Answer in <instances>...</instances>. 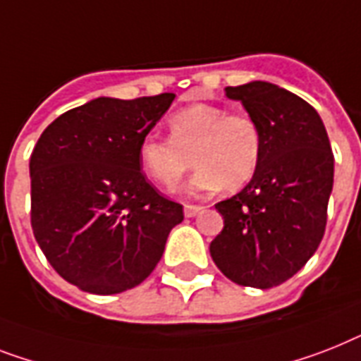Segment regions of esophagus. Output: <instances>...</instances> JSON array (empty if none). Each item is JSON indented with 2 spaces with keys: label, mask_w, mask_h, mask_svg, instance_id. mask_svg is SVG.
Listing matches in <instances>:
<instances>
[{
  "label": "esophagus",
  "mask_w": 361,
  "mask_h": 361,
  "mask_svg": "<svg viewBox=\"0 0 361 361\" xmlns=\"http://www.w3.org/2000/svg\"><path fill=\"white\" fill-rule=\"evenodd\" d=\"M202 211L200 206H195V204H187L185 207H183V213H185V216H195L198 215Z\"/></svg>",
  "instance_id": "34e87169"
}]
</instances>
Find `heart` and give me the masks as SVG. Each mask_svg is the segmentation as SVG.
Wrapping results in <instances>:
<instances>
[{"mask_svg": "<svg viewBox=\"0 0 361 361\" xmlns=\"http://www.w3.org/2000/svg\"><path fill=\"white\" fill-rule=\"evenodd\" d=\"M166 124L171 137L146 135L139 146L140 165L161 189H176L192 159L198 171L190 189L200 192L222 187L237 190L256 176L263 140L259 126L248 113L195 104L172 114Z\"/></svg>", "mask_w": 361, "mask_h": 361, "instance_id": "obj_1", "label": "heart"}]
</instances>
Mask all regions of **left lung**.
I'll return each instance as SVG.
<instances>
[{"instance_id": "obj_1", "label": "left lung", "mask_w": 361, "mask_h": 361, "mask_svg": "<svg viewBox=\"0 0 361 361\" xmlns=\"http://www.w3.org/2000/svg\"><path fill=\"white\" fill-rule=\"evenodd\" d=\"M224 90L257 122L263 152L250 183L215 206L224 228L209 252L231 282L269 289L297 274L323 239L334 154L321 116L297 94L265 81Z\"/></svg>"}]
</instances>
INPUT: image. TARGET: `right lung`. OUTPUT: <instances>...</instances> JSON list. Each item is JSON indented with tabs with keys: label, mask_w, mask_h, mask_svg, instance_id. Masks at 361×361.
<instances>
[{
	"label": "right lung",
	"mask_w": 361,
	"mask_h": 361,
	"mask_svg": "<svg viewBox=\"0 0 361 361\" xmlns=\"http://www.w3.org/2000/svg\"><path fill=\"white\" fill-rule=\"evenodd\" d=\"M174 94L96 98L66 111L40 135L31 172V226L66 282L114 295L150 276L183 206L140 172V140Z\"/></svg>",
	"instance_id": "1"
}]
</instances>
